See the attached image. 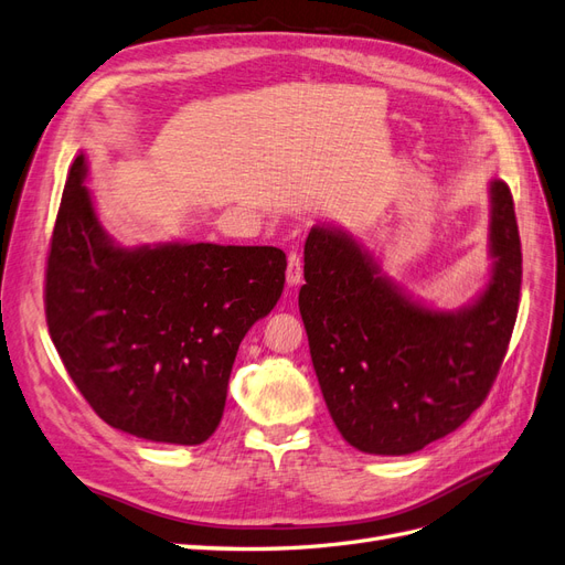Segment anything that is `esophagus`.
<instances>
[{"instance_id":"1","label":"esophagus","mask_w":565,"mask_h":565,"mask_svg":"<svg viewBox=\"0 0 565 565\" xmlns=\"http://www.w3.org/2000/svg\"><path fill=\"white\" fill-rule=\"evenodd\" d=\"M300 281H302V263H300V255L291 250L288 253V265H286V284L294 288Z\"/></svg>"}]
</instances>
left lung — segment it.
<instances>
[{"instance_id": "obj_1", "label": "left lung", "mask_w": 565, "mask_h": 565, "mask_svg": "<svg viewBox=\"0 0 565 565\" xmlns=\"http://www.w3.org/2000/svg\"><path fill=\"white\" fill-rule=\"evenodd\" d=\"M492 279L445 312L412 300L343 230L305 241L298 305L335 428L366 455L399 457L457 430L488 397L521 298V236L511 191L490 182Z\"/></svg>"}]
</instances>
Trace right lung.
<instances>
[{
	"label": "right lung",
	"instance_id": "right-lung-1",
	"mask_svg": "<svg viewBox=\"0 0 565 565\" xmlns=\"http://www.w3.org/2000/svg\"><path fill=\"white\" fill-rule=\"evenodd\" d=\"M85 174L79 153L46 257L44 312L61 362L108 426L201 445L220 426L241 341L281 298L286 255L180 241L116 246Z\"/></svg>",
	"mask_w": 565,
	"mask_h": 565
}]
</instances>
